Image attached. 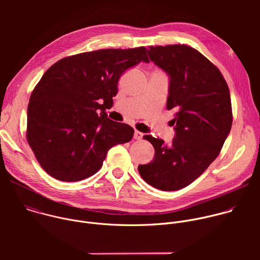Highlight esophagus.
I'll return each instance as SVG.
<instances>
[{
  "instance_id": "esophagus-1",
  "label": "esophagus",
  "mask_w": 260,
  "mask_h": 260,
  "mask_svg": "<svg viewBox=\"0 0 260 260\" xmlns=\"http://www.w3.org/2000/svg\"><path fill=\"white\" fill-rule=\"evenodd\" d=\"M143 137H144V134H143V133H141V132H139V131H135L134 138H135L136 140H141V139H143Z\"/></svg>"
}]
</instances>
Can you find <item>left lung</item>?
Listing matches in <instances>:
<instances>
[{"label": "left lung", "mask_w": 260, "mask_h": 260, "mask_svg": "<svg viewBox=\"0 0 260 260\" xmlns=\"http://www.w3.org/2000/svg\"><path fill=\"white\" fill-rule=\"evenodd\" d=\"M149 58L169 76L167 109L176 114L173 141L144 136L154 158L138 167L151 186L175 191L199 178L219 155L233 124L231 93L222 74L198 50L186 45L150 46Z\"/></svg>", "instance_id": "left-lung-1"}]
</instances>
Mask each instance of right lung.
<instances>
[{
    "label": "right lung",
    "instance_id": "right-lung-1",
    "mask_svg": "<svg viewBox=\"0 0 260 260\" xmlns=\"http://www.w3.org/2000/svg\"><path fill=\"white\" fill-rule=\"evenodd\" d=\"M141 61L149 62L145 47L101 49L62 58L44 73L29 98L26 139L51 177L86 179L102 168L109 149L132 140L134 128L105 111L122 74Z\"/></svg>",
    "mask_w": 260,
    "mask_h": 260
}]
</instances>
